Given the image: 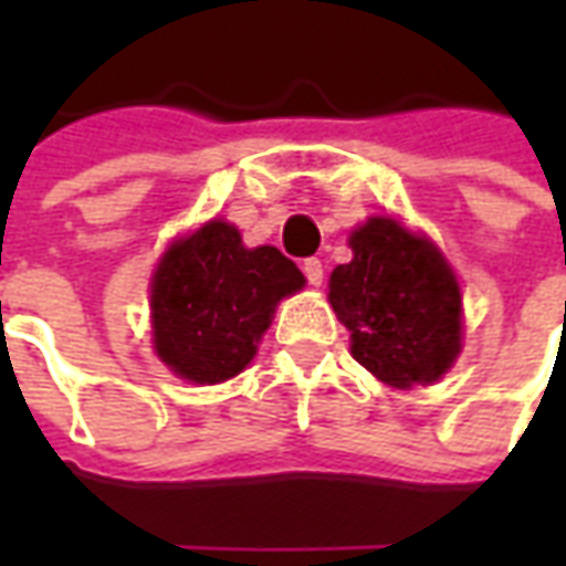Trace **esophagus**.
Instances as JSON below:
<instances>
[{
    "label": "esophagus",
    "mask_w": 566,
    "mask_h": 566,
    "mask_svg": "<svg viewBox=\"0 0 566 566\" xmlns=\"http://www.w3.org/2000/svg\"><path fill=\"white\" fill-rule=\"evenodd\" d=\"M303 272H306V279L312 287H321V282H324V263H321L318 258H308L306 263H303Z\"/></svg>",
    "instance_id": "34e87169"
}]
</instances>
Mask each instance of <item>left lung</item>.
<instances>
[{
    "label": "left lung",
    "instance_id": "obj_1",
    "mask_svg": "<svg viewBox=\"0 0 566 566\" xmlns=\"http://www.w3.org/2000/svg\"><path fill=\"white\" fill-rule=\"evenodd\" d=\"M331 272V306L352 331V355L391 388L439 381L461 355V287L430 239L394 218H369Z\"/></svg>",
    "mask_w": 566,
    "mask_h": 566
}]
</instances>
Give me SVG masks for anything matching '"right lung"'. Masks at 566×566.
<instances>
[{
    "label": "right lung",
    "mask_w": 566,
    "mask_h": 566,
    "mask_svg": "<svg viewBox=\"0 0 566 566\" xmlns=\"http://www.w3.org/2000/svg\"><path fill=\"white\" fill-rule=\"evenodd\" d=\"M303 284V272L279 248H245L221 218L202 223L175 239L154 270V352L187 381L233 379L258 355L275 306Z\"/></svg>",
    "instance_id": "right-lung-1"
}]
</instances>
